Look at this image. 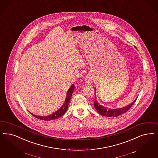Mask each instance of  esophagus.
<instances>
[{
  "label": "esophagus",
  "instance_id": "34e87169",
  "mask_svg": "<svg viewBox=\"0 0 158 158\" xmlns=\"http://www.w3.org/2000/svg\"><path fill=\"white\" fill-rule=\"evenodd\" d=\"M85 82L87 84H90L92 83V78L90 76H87L85 78Z\"/></svg>",
  "mask_w": 158,
  "mask_h": 158
}]
</instances>
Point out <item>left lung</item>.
I'll use <instances>...</instances> for the list:
<instances>
[{"label": "left lung", "mask_w": 158, "mask_h": 158, "mask_svg": "<svg viewBox=\"0 0 158 158\" xmlns=\"http://www.w3.org/2000/svg\"><path fill=\"white\" fill-rule=\"evenodd\" d=\"M94 89L96 90L95 87H94ZM95 95H96V92H95ZM136 98L134 102H132L131 103L128 104V106L124 107L123 108H117V109H109L108 107H106L103 106H102L100 104L98 103L96 98H95L94 102V106L96 110L98 111L99 114L108 117H118V115L125 113V112H127L129 109H130L131 107L133 105V104L135 102Z\"/></svg>", "instance_id": "8db88e82"}]
</instances>
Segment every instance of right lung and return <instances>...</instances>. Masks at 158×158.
I'll use <instances>...</instances> for the list:
<instances>
[{
  "mask_svg": "<svg viewBox=\"0 0 158 158\" xmlns=\"http://www.w3.org/2000/svg\"><path fill=\"white\" fill-rule=\"evenodd\" d=\"M74 89H75V86L73 84L71 87H69V89H68V90L67 92L66 98L64 103L62 104V106L60 107V109H58L55 113H52L51 114L49 115H47V116H44V117L40 116V115H36L34 114L31 112H30V113H31V114L33 115V116H34L35 117L37 118L40 120H44V121H51V120L58 119V118L62 117L63 115L65 113L67 109L68 108V106H69V104L70 100H71L72 93L74 91Z\"/></svg>",
  "mask_w": 158,
  "mask_h": 158,
  "instance_id": "obj_1",
  "label": "right lung"
}]
</instances>
